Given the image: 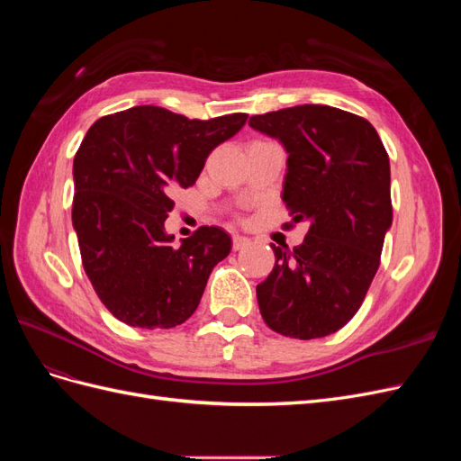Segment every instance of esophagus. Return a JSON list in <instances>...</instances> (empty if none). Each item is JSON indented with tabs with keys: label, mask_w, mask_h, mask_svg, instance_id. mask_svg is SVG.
Wrapping results in <instances>:
<instances>
[{
	"label": "esophagus",
	"mask_w": 461,
	"mask_h": 461,
	"mask_svg": "<svg viewBox=\"0 0 461 461\" xmlns=\"http://www.w3.org/2000/svg\"><path fill=\"white\" fill-rule=\"evenodd\" d=\"M249 246V239H246V236L242 234H234L232 236V248L234 249H244Z\"/></svg>",
	"instance_id": "34e87169"
}]
</instances>
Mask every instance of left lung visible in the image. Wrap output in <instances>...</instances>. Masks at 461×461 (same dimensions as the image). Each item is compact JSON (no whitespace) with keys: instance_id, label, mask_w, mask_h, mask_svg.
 <instances>
[{"instance_id":"1","label":"left lung","mask_w":461,"mask_h":461,"mask_svg":"<svg viewBox=\"0 0 461 461\" xmlns=\"http://www.w3.org/2000/svg\"><path fill=\"white\" fill-rule=\"evenodd\" d=\"M283 144V202L308 234L290 249L271 246L275 267L256 286L275 332L312 340L337 332L364 302L393 225L390 163L373 124L348 111L305 104L249 117Z\"/></svg>"}]
</instances>
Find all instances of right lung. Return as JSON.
Listing matches in <instances>:
<instances>
[{
    "label": "right lung",
    "mask_w": 461,
    "mask_h": 461,
    "mask_svg": "<svg viewBox=\"0 0 461 461\" xmlns=\"http://www.w3.org/2000/svg\"><path fill=\"white\" fill-rule=\"evenodd\" d=\"M246 119L198 121L136 105L97 119L86 132L73 163V227L97 298L122 323L171 329L196 312L232 240L219 227H200L175 246L165 230L171 190L196 183L212 149Z\"/></svg>",
    "instance_id": "obj_1"
}]
</instances>
